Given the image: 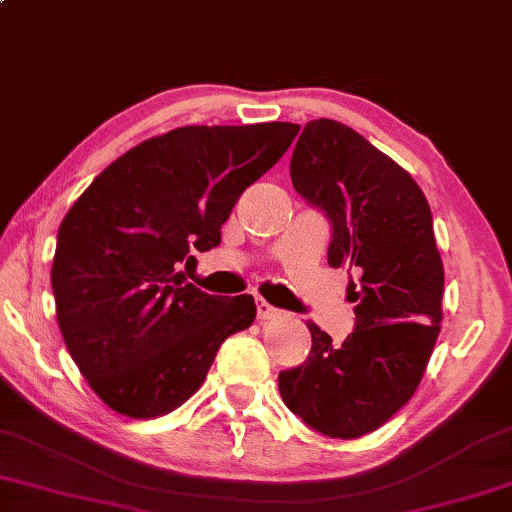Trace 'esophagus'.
Here are the masks:
<instances>
[{"instance_id": "1", "label": "esophagus", "mask_w": 512, "mask_h": 512, "mask_svg": "<svg viewBox=\"0 0 512 512\" xmlns=\"http://www.w3.org/2000/svg\"><path fill=\"white\" fill-rule=\"evenodd\" d=\"M257 316H260V320H271L281 316V311H278L276 306H271L269 302H264V299H257Z\"/></svg>"}]
</instances>
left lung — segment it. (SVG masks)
<instances>
[{"label":"left lung","instance_id":"left-lung-1","mask_svg":"<svg viewBox=\"0 0 512 512\" xmlns=\"http://www.w3.org/2000/svg\"><path fill=\"white\" fill-rule=\"evenodd\" d=\"M292 187L332 222L330 267L358 274L356 327L342 344L318 325L309 358L278 374L283 403L311 428L353 440L410 403L442 323L445 269L433 215L414 177L332 119L304 126Z\"/></svg>","mask_w":512,"mask_h":512}]
</instances>
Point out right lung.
<instances>
[{
    "label": "right lung",
    "mask_w": 512,
    "mask_h": 512,
    "mask_svg": "<svg viewBox=\"0 0 512 512\" xmlns=\"http://www.w3.org/2000/svg\"><path fill=\"white\" fill-rule=\"evenodd\" d=\"M299 133L297 124L182 126L112 161L67 210L51 267L58 327L109 410L173 412L199 391L224 339L252 325V295L187 281L194 252Z\"/></svg>",
    "instance_id": "obj_1"
}]
</instances>
